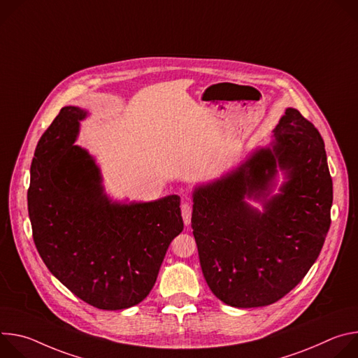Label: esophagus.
Instances as JSON below:
<instances>
[{
    "label": "esophagus",
    "instance_id": "obj_1",
    "mask_svg": "<svg viewBox=\"0 0 358 358\" xmlns=\"http://www.w3.org/2000/svg\"><path fill=\"white\" fill-rule=\"evenodd\" d=\"M191 213H192L191 203L184 202L181 206V214H182V220H184L185 225H189V222H191Z\"/></svg>",
    "mask_w": 358,
    "mask_h": 358
}]
</instances>
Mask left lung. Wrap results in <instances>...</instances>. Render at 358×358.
<instances>
[{"instance_id":"8db88e82","label":"left lung","mask_w":358,"mask_h":358,"mask_svg":"<svg viewBox=\"0 0 358 358\" xmlns=\"http://www.w3.org/2000/svg\"><path fill=\"white\" fill-rule=\"evenodd\" d=\"M273 133L271 145L192 192L203 278L232 308H261L287 294L316 262L331 222L333 181L319 130L287 108ZM278 169L287 181L271 196Z\"/></svg>"}]
</instances>
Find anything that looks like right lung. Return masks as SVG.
<instances>
[{
    "label": "right lung",
    "mask_w": 358,
    "mask_h": 358,
    "mask_svg": "<svg viewBox=\"0 0 358 358\" xmlns=\"http://www.w3.org/2000/svg\"><path fill=\"white\" fill-rule=\"evenodd\" d=\"M86 116L65 106L39 138L28 214L49 272L93 308L122 310L155 286L171 241L184 228L180 196L112 201L94 159L73 144Z\"/></svg>",
    "instance_id": "add662e5"
}]
</instances>
